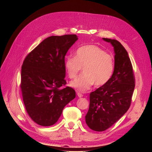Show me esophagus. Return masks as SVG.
Returning <instances> with one entry per match:
<instances>
[{
  "instance_id": "34e87169",
  "label": "esophagus",
  "mask_w": 152,
  "mask_h": 152,
  "mask_svg": "<svg viewBox=\"0 0 152 152\" xmlns=\"http://www.w3.org/2000/svg\"><path fill=\"white\" fill-rule=\"evenodd\" d=\"M77 95H78V96L80 97V98H81V97L83 96V94H82V93H80V92H77Z\"/></svg>"
}]
</instances>
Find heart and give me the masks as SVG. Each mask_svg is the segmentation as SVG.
<instances>
[{
	"label": "heart",
	"mask_w": 152,
	"mask_h": 152,
	"mask_svg": "<svg viewBox=\"0 0 152 152\" xmlns=\"http://www.w3.org/2000/svg\"><path fill=\"white\" fill-rule=\"evenodd\" d=\"M64 68L70 78H75L83 68V74L71 81L70 86L84 92L94 84L101 86L108 83L114 72L115 63L113 56L99 46L86 45L77 49L75 57L66 58Z\"/></svg>",
	"instance_id": "1"
}]
</instances>
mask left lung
Returning <instances> with one entry per match:
<instances>
[{
	"label": "left lung",
	"instance_id": "left-lung-1",
	"mask_svg": "<svg viewBox=\"0 0 152 152\" xmlns=\"http://www.w3.org/2000/svg\"><path fill=\"white\" fill-rule=\"evenodd\" d=\"M115 51V69L110 80L90 94L89 109L85 116L90 129L103 132L127 111L132 102L135 80L127 51L119 42L102 38Z\"/></svg>",
	"mask_w": 152,
	"mask_h": 152
}]
</instances>
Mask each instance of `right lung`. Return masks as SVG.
Masks as SVG:
<instances>
[{"instance_id": "obj_1", "label": "right lung", "mask_w": 152, "mask_h": 152, "mask_svg": "<svg viewBox=\"0 0 152 152\" xmlns=\"http://www.w3.org/2000/svg\"><path fill=\"white\" fill-rule=\"evenodd\" d=\"M77 40L76 35L51 36L25 58L20 87L28 115L38 125L55 124L76 97L72 88L61 86L66 84L65 56Z\"/></svg>"}]
</instances>
